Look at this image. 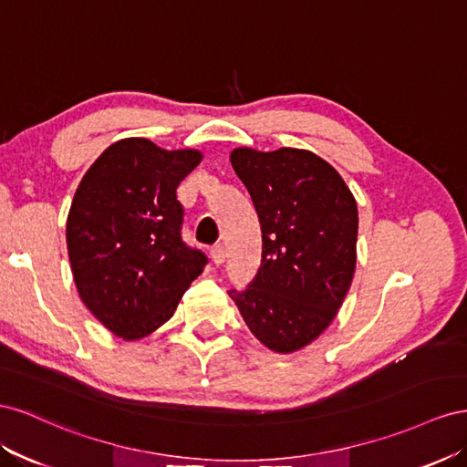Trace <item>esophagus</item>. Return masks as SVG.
<instances>
[{"mask_svg": "<svg viewBox=\"0 0 467 467\" xmlns=\"http://www.w3.org/2000/svg\"><path fill=\"white\" fill-rule=\"evenodd\" d=\"M211 260L215 262L217 265H221L224 262V248H223V244H215V246L211 248Z\"/></svg>", "mask_w": 467, "mask_h": 467, "instance_id": "1", "label": "esophagus"}]
</instances>
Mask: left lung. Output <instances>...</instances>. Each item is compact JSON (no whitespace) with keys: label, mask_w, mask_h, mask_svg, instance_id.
Masks as SVG:
<instances>
[{"label":"left lung","mask_w":467,"mask_h":467,"mask_svg":"<svg viewBox=\"0 0 467 467\" xmlns=\"http://www.w3.org/2000/svg\"><path fill=\"white\" fill-rule=\"evenodd\" d=\"M231 164L254 202L262 264L246 291H229L265 348L297 352L335 321L356 272L358 205L327 160L303 149L238 146Z\"/></svg>","instance_id":"obj_1"}]
</instances>
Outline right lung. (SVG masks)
Masks as SVG:
<instances>
[{"mask_svg": "<svg viewBox=\"0 0 467 467\" xmlns=\"http://www.w3.org/2000/svg\"><path fill=\"white\" fill-rule=\"evenodd\" d=\"M195 149L166 150L121 139L89 166L66 219V246L79 299L123 340L170 321L207 258L182 243L176 190L202 164Z\"/></svg>", "mask_w": 467, "mask_h": 467, "instance_id": "obj_1", "label": "right lung"}]
</instances>
